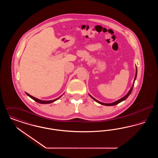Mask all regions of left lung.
<instances>
[{"label": "left lung", "mask_w": 158, "mask_h": 158, "mask_svg": "<svg viewBox=\"0 0 158 158\" xmlns=\"http://www.w3.org/2000/svg\"><path fill=\"white\" fill-rule=\"evenodd\" d=\"M137 67L135 66V79H134L133 83V85H132L131 88H130V89L129 91L128 92L127 94L124 97H123V98H120V99H118V100H117V101H115V102H112V103H104V102H101L99 101L98 100H97L95 98H94L92 96H91V95H90V94H89V95L90 96V98H92L94 101H95L97 102H98V103L100 104H101V105H105V106H113V105H117V104H118L120 103L121 102H122V101H124L125 99H126L128 97V96L130 95L131 92H132V90H133V86H134L135 82V79H136V77H137Z\"/></svg>", "instance_id": "obj_1"}]
</instances>
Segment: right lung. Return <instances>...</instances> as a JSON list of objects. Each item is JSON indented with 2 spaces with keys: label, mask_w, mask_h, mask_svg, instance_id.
I'll return each instance as SVG.
<instances>
[{
  "label": "right lung",
  "mask_w": 158,
  "mask_h": 158,
  "mask_svg": "<svg viewBox=\"0 0 158 158\" xmlns=\"http://www.w3.org/2000/svg\"><path fill=\"white\" fill-rule=\"evenodd\" d=\"M25 94H26L28 97H30L31 99H32L33 100H34L35 101L37 102L40 103V104H50V103H52L53 102H54V101H57V99H59L64 94H63L62 95H61L59 98H56V99H53V100H50V101H44V100H41V99H37V98H35V97L31 96V95H30V94H28L27 93V92H25Z\"/></svg>",
  "instance_id": "right-lung-1"
}]
</instances>
